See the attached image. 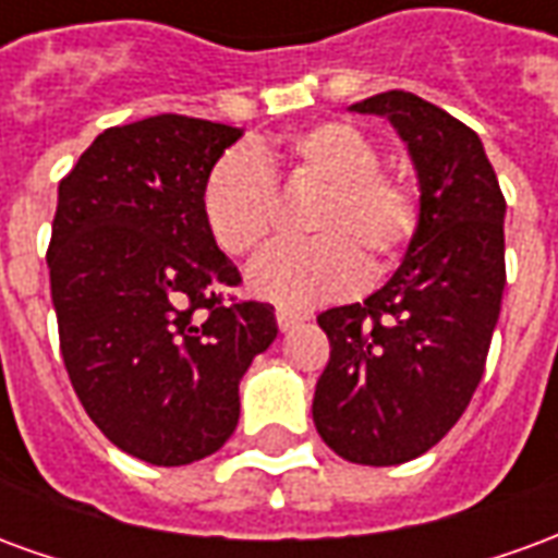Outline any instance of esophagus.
I'll use <instances>...</instances> for the list:
<instances>
[{"label": "esophagus", "instance_id": "34e87169", "mask_svg": "<svg viewBox=\"0 0 558 558\" xmlns=\"http://www.w3.org/2000/svg\"><path fill=\"white\" fill-rule=\"evenodd\" d=\"M276 322H279V330H294L298 324L306 322V315H303V312H294V310H286V306H279V310H276Z\"/></svg>", "mask_w": 558, "mask_h": 558}]
</instances>
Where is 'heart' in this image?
<instances>
[{"label":"heart","mask_w":558,"mask_h":558,"mask_svg":"<svg viewBox=\"0 0 558 558\" xmlns=\"http://www.w3.org/2000/svg\"><path fill=\"white\" fill-rule=\"evenodd\" d=\"M267 159L286 165L294 185L318 189L306 213V243L270 248L252 267V286L288 306L349 294L393 270L421 228V189L409 173L381 168V146L354 122L327 120L272 137ZM204 219L234 258L255 255L279 219V192L252 153H228L204 185Z\"/></svg>","instance_id":"b5f03b06"}]
</instances>
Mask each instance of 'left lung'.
Wrapping results in <instances>:
<instances>
[{
	"mask_svg": "<svg viewBox=\"0 0 558 558\" xmlns=\"http://www.w3.org/2000/svg\"><path fill=\"white\" fill-rule=\"evenodd\" d=\"M393 122L421 183V228L385 288L318 315L330 361L312 417L361 465H399L438 445L484 375L505 291V195L465 122L414 93L351 105Z\"/></svg>",
	"mask_w": 558,
	"mask_h": 558,
	"instance_id": "1",
	"label": "left lung"
}]
</instances>
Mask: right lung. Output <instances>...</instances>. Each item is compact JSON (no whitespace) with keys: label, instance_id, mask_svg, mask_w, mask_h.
I'll return each instance as SVG.
<instances>
[{"label":"right lung","instance_id":"obj_1","mask_svg":"<svg viewBox=\"0 0 558 558\" xmlns=\"http://www.w3.org/2000/svg\"><path fill=\"white\" fill-rule=\"evenodd\" d=\"M240 134L180 113L113 125L59 183V351L93 424L153 465L222 448L240 378L279 333L270 303L228 298L243 279L204 219L209 171Z\"/></svg>","mask_w":558,"mask_h":558}]
</instances>
